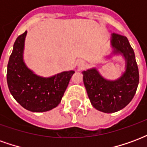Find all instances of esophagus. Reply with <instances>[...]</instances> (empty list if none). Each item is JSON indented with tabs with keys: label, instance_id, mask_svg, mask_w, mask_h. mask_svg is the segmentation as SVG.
I'll return each mask as SVG.
<instances>
[{
	"label": "esophagus",
	"instance_id": "1",
	"mask_svg": "<svg viewBox=\"0 0 147 147\" xmlns=\"http://www.w3.org/2000/svg\"><path fill=\"white\" fill-rule=\"evenodd\" d=\"M85 65H86V64H85V62L83 61H78V67H80V68H82V67H85Z\"/></svg>",
	"mask_w": 147,
	"mask_h": 147
}]
</instances>
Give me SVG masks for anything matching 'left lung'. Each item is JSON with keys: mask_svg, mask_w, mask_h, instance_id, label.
<instances>
[{"mask_svg": "<svg viewBox=\"0 0 147 147\" xmlns=\"http://www.w3.org/2000/svg\"><path fill=\"white\" fill-rule=\"evenodd\" d=\"M110 46V53L104 59L109 60L115 56H121L125 61L124 71L120 77L108 80L95 67L82 71L83 83L91 105L105 113L120 111L128 105L136 94L139 80L135 53L126 37L112 34Z\"/></svg>", "mask_w": 147, "mask_h": 147, "instance_id": "1", "label": "left lung"}]
</instances>
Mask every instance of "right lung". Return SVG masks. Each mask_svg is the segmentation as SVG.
Masks as SVG:
<instances>
[{"label":"right lung","mask_w":147,"mask_h":147,"mask_svg":"<svg viewBox=\"0 0 147 147\" xmlns=\"http://www.w3.org/2000/svg\"><path fill=\"white\" fill-rule=\"evenodd\" d=\"M27 31L18 37L7 67V83L16 101L30 112L42 113L56 108L64 96L75 71H64L49 77L40 76L24 60Z\"/></svg>","instance_id":"right-lung-1"}]
</instances>
